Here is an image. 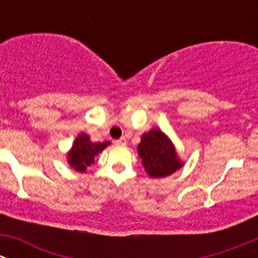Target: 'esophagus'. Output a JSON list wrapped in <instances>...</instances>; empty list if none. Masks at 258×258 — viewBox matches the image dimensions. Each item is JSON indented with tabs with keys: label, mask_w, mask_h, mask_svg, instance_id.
<instances>
[{
	"label": "esophagus",
	"mask_w": 258,
	"mask_h": 258,
	"mask_svg": "<svg viewBox=\"0 0 258 258\" xmlns=\"http://www.w3.org/2000/svg\"><path fill=\"white\" fill-rule=\"evenodd\" d=\"M114 144L118 145V146H124L127 144V141H126V139H124V137H121L119 140H116V141H114Z\"/></svg>",
	"instance_id": "34e87169"
}]
</instances>
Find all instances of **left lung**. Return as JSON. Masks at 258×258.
Instances as JSON below:
<instances>
[{
  "label": "left lung",
  "mask_w": 258,
  "mask_h": 258,
  "mask_svg": "<svg viewBox=\"0 0 258 258\" xmlns=\"http://www.w3.org/2000/svg\"><path fill=\"white\" fill-rule=\"evenodd\" d=\"M137 151L146 172L153 178L170 176L182 167L175 147L160 130H151L142 135L141 144L137 147Z\"/></svg>",
  "instance_id": "1"
}]
</instances>
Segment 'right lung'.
<instances>
[{
    "instance_id": "1",
    "label": "right lung",
    "mask_w": 258,
    "mask_h": 258,
    "mask_svg": "<svg viewBox=\"0 0 258 258\" xmlns=\"http://www.w3.org/2000/svg\"><path fill=\"white\" fill-rule=\"evenodd\" d=\"M110 142H91L87 135L82 134L75 141L69 153V163L77 171H86V168L95 162V157Z\"/></svg>"
}]
</instances>
